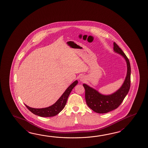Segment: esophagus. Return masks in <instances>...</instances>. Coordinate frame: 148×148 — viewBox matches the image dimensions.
<instances>
[{
	"label": "esophagus",
	"instance_id": "34e87169",
	"mask_svg": "<svg viewBox=\"0 0 148 148\" xmlns=\"http://www.w3.org/2000/svg\"><path fill=\"white\" fill-rule=\"evenodd\" d=\"M80 80L81 81V82H84V80H85V78L84 76H83V75H82L81 77H80Z\"/></svg>",
	"mask_w": 148,
	"mask_h": 148
}]
</instances>
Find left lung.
Listing matches in <instances>:
<instances>
[{
  "instance_id": "1",
  "label": "left lung",
  "mask_w": 148,
  "mask_h": 148,
  "mask_svg": "<svg viewBox=\"0 0 148 148\" xmlns=\"http://www.w3.org/2000/svg\"><path fill=\"white\" fill-rule=\"evenodd\" d=\"M114 51L121 54L125 59L127 65V73L123 85L112 94L105 95L91 88L86 84H83L85 89V99L88 107L97 113H107L116 109L122 103L129 92L131 84V66L129 59L118 45L114 42Z\"/></svg>"
}]
</instances>
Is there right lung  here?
<instances>
[{"instance_id":"obj_1","label":"right lung","mask_w":148,"mask_h":148,"mask_svg":"<svg viewBox=\"0 0 148 148\" xmlns=\"http://www.w3.org/2000/svg\"><path fill=\"white\" fill-rule=\"evenodd\" d=\"M78 82L77 80H75L72 84L70 85L66 91L63 92L62 96L59 98V99L53 105L49 107L43 108H34L29 107L25 104V106L32 113L39 116L52 117L56 116L59 113L63 110L64 107H65L68 98L71 91H72L73 88L75 87Z\"/></svg>"}]
</instances>
